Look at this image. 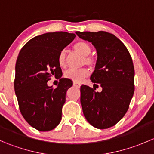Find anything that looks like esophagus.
Listing matches in <instances>:
<instances>
[{
  "label": "esophagus",
  "mask_w": 154,
  "mask_h": 154,
  "mask_svg": "<svg viewBox=\"0 0 154 154\" xmlns=\"http://www.w3.org/2000/svg\"><path fill=\"white\" fill-rule=\"evenodd\" d=\"M73 85H74V86L77 87V88H80V86H81V85H80V83H76V82H74V83H73Z\"/></svg>",
  "instance_id": "esophagus-1"
}]
</instances>
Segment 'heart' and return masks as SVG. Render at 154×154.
<instances>
[{
  "label": "heart",
  "mask_w": 154,
  "mask_h": 154,
  "mask_svg": "<svg viewBox=\"0 0 154 154\" xmlns=\"http://www.w3.org/2000/svg\"><path fill=\"white\" fill-rule=\"evenodd\" d=\"M74 51L78 54H81L84 57L83 63L90 66H93L94 65V60L91 57H88L91 54V47L86 42H78L73 46ZM58 63L59 66L61 68H65L66 66V56L65 51H61L58 56ZM89 75V70L88 68H79V69H74L71 68L65 73V77L76 82V83H80L83 81L85 78H86Z\"/></svg>",
  "instance_id": "1"
}]
</instances>
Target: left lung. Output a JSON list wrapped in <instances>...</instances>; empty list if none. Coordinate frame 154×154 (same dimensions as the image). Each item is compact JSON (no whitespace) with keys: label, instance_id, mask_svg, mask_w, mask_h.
Returning <instances> with one entry per match:
<instances>
[{"label":"left lung","instance_id":"8db88e82","mask_svg":"<svg viewBox=\"0 0 154 154\" xmlns=\"http://www.w3.org/2000/svg\"><path fill=\"white\" fill-rule=\"evenodd\" d=\"M97 51L91 82L102 88L100 92L86 85L80 87V103L87 122L97 129L118 123L128 110L134 94V66L128 50L120 39L105 31L76 32Z\"/></svg>","mask_w":154,"mask_h":154}]
</instances>
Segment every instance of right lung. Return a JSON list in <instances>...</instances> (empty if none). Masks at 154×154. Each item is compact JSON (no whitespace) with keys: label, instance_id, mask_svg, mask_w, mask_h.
<instances>
[{"label":"right lung","instance_id":"add662e5","mask_svg":"<svg viewBox=\"0 0 154 154\" xmlns=\"http://www.w3.org/2000/svg\"><path fill=\"white\" fill-rule=\"evenodd\" d=\"M75 37L67 32L42 34L27 42L18 56L14 88L19 109L27 123L39 131L53 130L62 119L66 91L73 83L61 77L58 56ZM52 76L60 79L56 89L47 85Z\"/></svg>","mask_w":154,"mask_h":154}]
</instances>
